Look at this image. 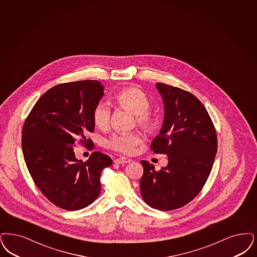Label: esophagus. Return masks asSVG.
<instances>
[{"label":"esophagus","instance_id":"1","mask_svg":"<svg viewBox=\"0 0 257 257\" xmlns=\"http://www.w3.org/2000/svg\"><path fill=\"white\" fill-rule=\"evenodd\" d=\"M131 160L128 159V158H125V157H120V158H117L114 160V163L117 164V165H122V164H127V163H130Z\"/></svg>","mask_w":257,"mask_h":257}]
</instances>
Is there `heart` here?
Segmentation results:
<instances>
[{
  "label": "heart",
  "mask_w": 257,
  "mask_h": 257,
  "mask_svg": "<svg viewBox=\"0 0 257 257\" xmlns=\"http://www.w3.org/2000/svg\"><path fill=\"white\" fill-rule=\"evenodd\" d=\"M113 99L118 107L135 113V123L144 131L151 132L156 127V117L149 110V97L143 90L135 87L124 88L114 94ZM111 107L107 103H97L92 111L94 125L101 130H107L111 125ZM140 143L141 137L139 134H114L106 140L105 146L121 154L131 155L135 152L136 146Z\"/></svg>",
  "instance_id": "b5f03b06"
}]
</instances>
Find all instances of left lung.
Instances as JSON below:
<instances>
[{
    "mask_svg": "<svg viewBox=\"0 0 257 257\" xmlns=\"http://www.w3.org/2000/svg\"><path fill=\"white\" fill-rule=\"evenodd\" d=\"M165 104V119L151 144L156 154L168 156L161 170L142 161L141 193L144 202L160 210H173L191 202L204 187L217 152V136L205 106L180 88L157 83Z\"/></svg>",
    "mask_w": 257,
    "mask_h": 257,
    "instance_id": "obj_1",
    "label": "left lung"
}]
</instances>
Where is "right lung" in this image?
Wrapping results in <instances>:
<instances>
[{"mask_svg": "<svg viewBox=\"0 0 257 257\" xmlns=\"http://www.w3.org/2000/svg\"><path fill=\"white\" fill-rule=\"evenodd\" d=\"M97 80L63 83L52 87L35 103L22 130V149L36 186L53 205L77 210L98 197L100 174L112 165L109 156L92 152L83 163L74 145L89 146L94 123L92 111L104 94Z\"/></svg>", "mask_w": 257, "mask_h": 257, "instance_id": "obj_1", "label": "right lung"}]
</instances>
